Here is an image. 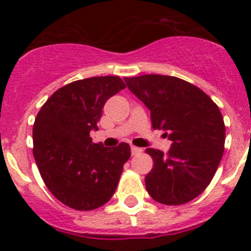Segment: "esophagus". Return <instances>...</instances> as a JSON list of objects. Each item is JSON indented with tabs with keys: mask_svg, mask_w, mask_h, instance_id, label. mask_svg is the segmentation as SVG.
<instances>
[{
	"mask_svg": "<svg viewBox=\"0 0 251 251\" xmlns=\"http://www.w3.org/2000/svg\"><path fill=\"white\" fill-rule=\"evenodd\" d=\"M130 151H132L133 156H136V154H139V153H142V148L134 147V146H132V147H130Z\"/></svg>",
	"mask_w": 251,
	"mask_h": 251,
	"instance_id": "34e87169",
	"label": "esophagus"
}]
</instances>
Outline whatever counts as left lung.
I'll list each match as a JSON object with an SVG mask.
<instances>
[{"mask_svg":"<svg viewBox=\"0 0 251 251\" xmlns=\"http://www.w3.org/2000/svg\"><path fill=\"white\" fill-rule=\"evenodd\" d=\"M124 81L151 110L153 129H163L172 142L168 153L146 151L153 158L148 194L165 205L190 202L211 182L223 157L225 124L219 106L178 77L150 74Z\"/></svg>","mask_w":251,"mask_h":251,"instance_id":"1","label":"left lung"}]
</instances>
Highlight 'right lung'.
<instances>
[{
    "label": "right lung",
    "instance_id": "obj_1",
    "mask_svg": "<svg viewBox=\"0 0 251 251\" xmlns=\"http://www.w3.org/2000/svg\"><path fill=\"white\" fill-rule=\"evenodd\" d=\"M126 84L119 76H95L60 88L41 106L34 123V157L46 187L60 202L88 211L112 199L130 147L93 143L92 130L105 101Z\"/></svg>",
    "mask_w": 251,
    "mask_h": 251
}]
</instances>
